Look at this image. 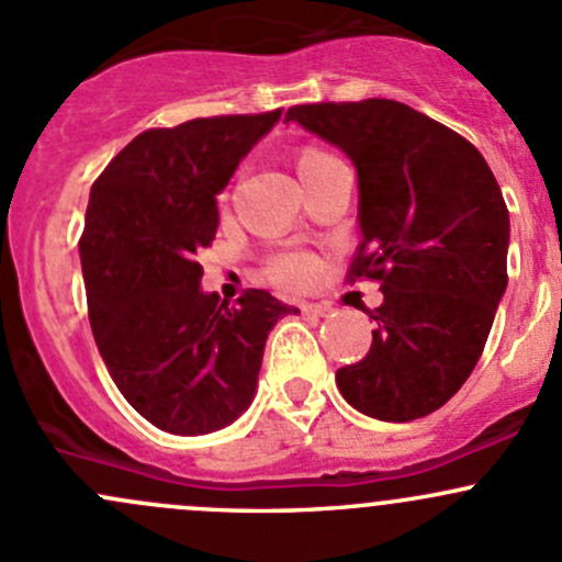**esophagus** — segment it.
I'll return each instance as SVG.
<instances>
[{"label": "esophagus", "instance_id": "esophagus-1", "mask_svg": "<svg viewBox=\"0 0 562 562\" xmlns=\"http://www.w3.org/2000/svg\"><path fill=\"white\" fill-rule=\"evenodd\" d=\"M300 311H303L305 316H316V319H319V316H327L329 311V305H324V303H303L300 305Z\"/></svg>", "mask_w": 562, "mask_h": 562}]
</instances>
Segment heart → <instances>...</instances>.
Masks as SVG:
<instances>
[{"instance_id": "1", "label": "heart", "mask_w": 562, "mask_h": 562, "mask_svg": "<svg viewBox=\"0 0 562 562\" xmlns=\"http://www.w3.org/2000/svg\"><path fill=\"white\" fill-rule=\"evenodd\" d=\"M329 156L322 148H303L294 159V167H297L300 181L311 176V172L319 170L322 165H327ZM265 273L270 276V281H276L283 289H305L308 283H314L316 276H319V262H316L314 254L308 251H279L270 254L268 262H265Z\"/></svg>"}]
</instances>
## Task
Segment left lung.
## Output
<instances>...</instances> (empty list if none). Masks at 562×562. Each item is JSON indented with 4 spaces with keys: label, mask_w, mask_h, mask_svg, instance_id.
I'll use <instances>...</instances> for the list:
<instances>
[{
    "label": "left lung",
    "mask_w": 562,
    "mask_h": 562,
    "mask_svg": "<svg viewBox=\"0 0 562 562\" xmlns=\"http://www.w3.org/2000/svg\"><path fill=\"white\" fill-rule=\"evenodd\" d=\"M344 148L360 178L362 240L346 281L381 283L373 344L335 381L381 422L432 414L476 368L506 292L508 207L473 143L395 100L286 110Z\"/></svg>",
    "instance_id": "1"
}]
</instances>
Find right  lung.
I'll return each mask as SVG.
<instances>
[{
  "label": "right lung",
  "mask_w": 562,
  "mask_h": 562,
  "mask_svg": "<svg viewBox=\"0 0 562 562\" xmlns=\"http://www.w3.org/2000/svg\"><path fill=\"white\" fill-rule=\"evenodd\" d=\"M279 119L281 108L146 130L91 187L78 240L91 333L126 403L165 432L238 419L268 333L294 311L265 289L222 303L196 262L216 238V194Z\"/></svg>",
  "instance_id": "add662e5"
}]
</instances>
